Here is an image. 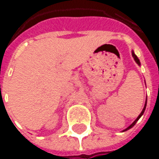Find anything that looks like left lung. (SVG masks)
I'll use <instances>...</instances> for the list:
<instances>
[{"label": "left lung", "mask_w": 159, "mask_h": 159, "mask_svg": "<svg viewBox=\"0 0 159 159\" xmlns=\"http://www.w3.org/2000/svg\"><path fill=\"white\" fill-rule=\"evenodd\" d=\"M133 56H134V58L135 62H136V63H137V64L139 65V64H140V63H139V60H138V58L136 57V55H135V54H134V53H133ZM146 104H147V100H146V103H145V106H144V109H143V111H141V113H140V114H139V116H138V117H137V118H136V119L134 120V123H133V124H132V125H131V126H130L129 128H127V129H126V131H127V130H129V129H131V128H132V127H134V126L135 125V123L137 122V120H138V119L140 118V116H141V115H142V114L144 113V111H145V109H146Z\"/></svg>", "instance_id": "obj_1"}]
</instances>
